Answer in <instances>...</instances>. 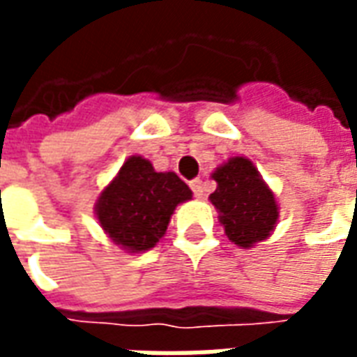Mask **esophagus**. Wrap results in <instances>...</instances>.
Returning <instances> with one entry per match:
<instances>
[{"label": "esophagus", "mask_w": 357, "mask_h": 357, "mask_svg": "<svg viewBox=\"0 0 357 357\" xmlns=\"http://www.w3.org/2000/svg\"><path fill=\"white\" fill-rule=\"evenodd\" d=\"M189 187H191V189H193V193H195V197H197V199H202V197H204V187H202V179H191V181H189Z\"/></svg>", "instance_id": "obj_1"}]
</instances>
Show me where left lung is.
<instances>
[{
	"instance_id": "8db88e82",
	"label": "left lung",
	"mask_w": 357,
	"mask_h": 357,
	"mask_svg": "<svg viewBox=\"0 0 357 357\" xmlns=\"http://www.w3.org/2000/svg\"><path fill=\"white\" fill-rule=\"evenodd\" d=\"M216 191L210 201L220 214L225 235L237 247L250 248L268 239L279 218L275 195L245 156H233L212 174Z\"/></svg>"
}]
</instances>
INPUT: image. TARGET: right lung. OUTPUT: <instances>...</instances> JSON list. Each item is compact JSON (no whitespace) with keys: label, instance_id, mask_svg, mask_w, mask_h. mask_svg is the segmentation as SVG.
<instances>
[{"label":"right lung","instance_id":"1","mask_svg":"<svg viewBox=\"0 0 357 357\" xmlns=\"http://www.w3.org/2000/svg\"><path fill=\"white\" fill-rule=\"evenodd\" d=\"M193 197L174 172H156L143 156H130L95 202L99 224L114 245L145 252L162 239L174 210Z\"/></svg>","mask_w":357,"mask_h":357}]
</instances>
